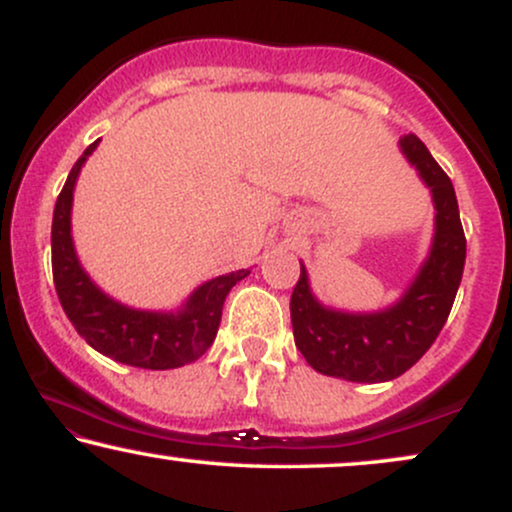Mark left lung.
Segmentation results:
<instances>
[{
    "label": "left lung",
    "mask_w": 512,
    "mask_h": 512,
    "mask_svg": "<svg viewBox=\"0 0 512 512\" xmlns=\"http://www.w3.org/2000/svg\"><path fill=\"white\" fill-rule=\"evenodd\" d=\"M399 146L436 204L431 255L404 296L380 313H339L313 296L303 264L291 293L293 339L305 361L317 373L351 383H385L414 366L443 330L462 281L467 238L455 187L416 134L399 139Z\"/></svg>",
    "instance_id": "1"
}]
</instances>
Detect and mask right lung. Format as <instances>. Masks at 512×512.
Returning <instances> with one entry per match:
<instances>
[{
    "instance_id": "1",
    "label": "right lung",
    "mask_w": 512,
    "mask_h": 512,
    "mask_svg": "<svg viewBox=\"0 0 512 512\" xmlns=\"http://www.w3.org/2000/svg\"><path fill=\"white\" fill-rule=\"evenodd\" d=\"M93 142L81 154L64 182L52 216V279L69 322L103 356L134 368L168 370L197 361L214 344L228 291L250 269L216 276L187 298L178 313L134 310L113 301L98 289L74 252L72 199L84 161L93 154Z\"/></svg>"
}]
</instances>
